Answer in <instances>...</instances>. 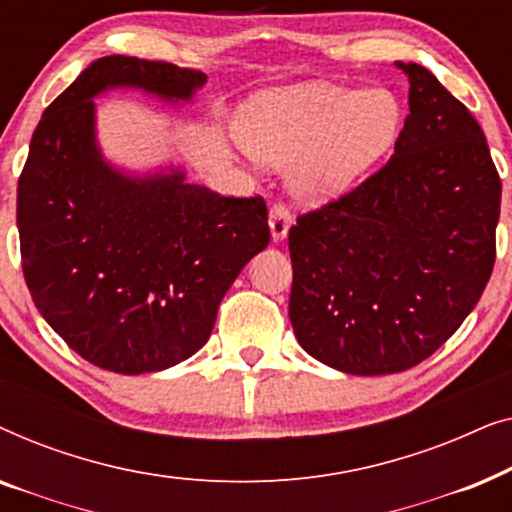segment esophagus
Listing matches in <instances>:
<instances>
[{"label":"esophagus","instance_id":"obj_1","mask_svg":"<svg viewBox=\"0 0 512 512\" xmlns=\"http://www.w3.org/2000/svg\"><path fill=\"white\" fill-rule=\"evenodd\" d=\"M268 223H270L272 240H275V242L284 240L286 233H289V228H291V212L286 209V205H282V202H277V205L270 207Z\"/></svg>","mask_w":512,"mask_h":512}]
</instances>
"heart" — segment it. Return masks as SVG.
Instances as JSON below:
<instances>
[{
    "instance_id": "heart-1",
    "label": "heart",
    "mask_w": 512,
    "mask_h": 512,
    "mask_svg": "<svg viewBox=\"0 0 512 512\" xmlns=\"http://www.w3.org/2000/svg\"><path fill=\"white\" fill-rule=\"evenodd\" d=\"M401 128L403 104L391 90L321 81L258 93L240 116L244 149L268 165L291 163V188L305 200L349 191Z\"/></svg>"
}]
</instances>
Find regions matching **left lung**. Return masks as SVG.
I'll return each mask as SVG.
<instances>
[{
    "instance_id": "obj_1",
    "label": "left lung",
    "mask_w": 512,
    "mask_h": 512,
    "mask_svg": "<svg viewBox=\"0 0 512 512\" xmlns=\"http://www.w3.org/2000/svg\"><path fill=\"white\" fill-rule=\"evenodd\" d=\"M396 67L410 114L394 156L289 230L293 333L349 375L429 359L471 314L496 258L501 179L485 132L429 69Z\"/></svg>"
}]
</instances>
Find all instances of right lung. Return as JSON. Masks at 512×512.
I'll return each instance as SVG.
<instances>
[{"instance_id": "obj_1", "label": "right lung", "mask_w": 512, "mask_h": 512, "mask_svg": "<svg viewBox=\"0 0 512 512\" xmlns=\"http://www.w3.org/2000/svg\"><path fill=\"white\" fill-rule=\"evenodd\" d=\"M207 76L107 55L44 111L18 179L23 275L48 326L83 359L121 375L193 356L244 265L270 242L268 207L186 184L181 170L130 177L102 158L95 100L137 88L188 102Z\"/></svg>"}]
</instances>
